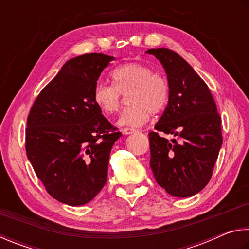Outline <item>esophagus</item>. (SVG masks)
I'll return each instance as SVG.
<instances>
[{"instance_id": "obj_1", "label": "esophagus", "mask_w": 249, "mask_h": 249, "mask_svg": "<svg viewBox=\"0 0 249 249\" xmlns=\"http://www.w3.org/2000/svg\"><path fill=\"white\" fill-rule=\"evenodd\" d=\"M121 132L124 134H132L136 132V129H132V128H124L121 129Z\"/></svg>"}]
</instances>
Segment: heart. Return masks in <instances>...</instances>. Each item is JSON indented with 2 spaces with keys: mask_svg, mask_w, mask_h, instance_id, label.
Instances as JSON below:
<instances>
[{
  "mask_svg": "<svg viewBox=\"0 0 249 249\" xmlns=\"http://www.w3.org/2000/svg\"><path fill=\"white\" fill-rule=\"evenodd\" d=\"M113 85L98 83L93 90V99L105 115H115L121 107L122 95L128 96L131 105L121 113L120 125L139 127L149 120L150 115H158L167 106L169 85L167 78L145 64L130 62L111 72Z\"/></svg>",
  "mask_w": 249,
  "mask_h": 249,
  "instance_id": "heart-1",
  "label": "heart"
}]
</instances>
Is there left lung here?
<instances>
[{
    "instance_id": "8db88e82",
    "label": "left lung",
    "mask_w": 249,
    "mask_h": 249,
    "mask_svg": "<svg viewBox=\"0 0 249 249\" xmlns=\"http://www.w3.org/2000/svg\"><path fill=\"white\" fill-rule=\"evenodd\" d=\"M167 74L169 99L149 133L155 180L174 197H190L211 179L223 138L221 117L208 85L190 64L167 48L149 49ZM173 134L168 142L159 133Z\"/></svg>"
}]
</instances>
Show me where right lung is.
Instances as JSON below:
<instances>
[{
	"instance_id": "1",
	"label": "right lung",
	"mask_w": 249,
	"mask_h": 249,
	"mask_svg": "<svg viewBox=\"0 0 249 249\" xmlns=\"http://www.w3.org/2000/svg\"><path fill=\"white\" fill-rule=\"evenodd\" d=\"M113 59L86 53L69 60L29 111L27 158L47 193L69 206H83L103 189L111 147L121 137L93 99Z\"/></svg>"
}]
</instances>
